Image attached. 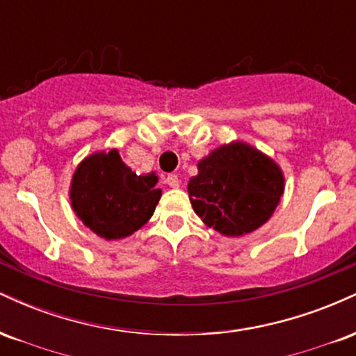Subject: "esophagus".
<instances>
[{"mask_svg":"<svg viewBox=\"0 0 356 356\" xmlns=\"http://www.w3.org/2000/svg\"><path fill=\"white\" fill-rule=\"evenodd\" d=\"M165 182L169 184V186L172 187V189H177V187L181 186V181H179V177H177V175H175V174H170V175H167Z\"/></svg>","mask_w":356,"mask_h":356,"instance_id":"obj_1","label":"esophagus"}]
</instances>
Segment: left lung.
Here are the masks:
<instances>
[{
    "label": "left lung",
    "mask_w": 356,
    "mask_h": 356,
    "mask_svg": "<svg viewBox=\"0 0 356 356\" xmlns=\"http://www.w3.org/2000/svg\"><path fill=\"white\" fill-rule=\"evenodd\" d=\"M187 192L206 226L226 238H241L271 219L284 192V174L254 145L232 140L197 162Z\"/></svg>",
    "instance_id": "obj_1"
}]
</instances>
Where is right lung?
I'll use <instances>...</instances> for the list:
<instances>
[{
    "label": "right lung",
    "mask_w": 356,
    "mask_h": 356,
    "mask_svg": "<svg viewBox=\"0 0 356 356\" xmlns=\"http://www.w3.org/2000/svg\"><path fill=\"white\" fill-rule=\"evenodd\" d=\"M155 172L137 175L117 149L97 150L72 175V209L83 226L105 241L132 236L152 218L162 191Z\"/></svg>",
    "instance_id": "add662e5"
}]
</instances>
